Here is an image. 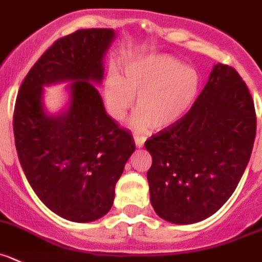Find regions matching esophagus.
<instances>
[{
    "mask_svg": "<svg viewBox=\"0 0 262 262\" xmlns=\"http://www.w3.org/2000/svg\"><path fill=\"white\" fill-rule=\"evenodd\" d=\"M134 142H136V146L141 148V147H143L144 142H146V137H142V136H138V134H136V136H134Z\"/></svg>",
    "mask_w": 262,
    "mask_h": 262,
    "instance_id": "1",
    "label": "esophagus"
}]
</instances>
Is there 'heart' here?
<instances>
[{"instance_id":"1","label":"heart","mask_w":262,"mask_h":262,"mask_svg":"<svg viewBox=\"0 0 262 262\" xmlns=\"http://www.w3.org/2000/svg\"><path fill=\"white\" fill-rule=\"evenodd\" d=\"M201 90V77L193 68L167 55H149L126 63L125 77L111 69L103 82L106 110L121 120L133 106L137 113L129 121L130 128L146 132L151 126L164 129L182 119Z\"/></svg>"}]
</instances>
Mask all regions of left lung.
I'll list each match as a JSON object with an SVG mask.
<instances>
[{"label": "left lung", "mask_w": 262, "mask_h": 262, "mask_svg": "<svg viewBox=\"0 0 262 262\" xmlns=\"http://www.w3.org/2000/svg\"><path fill=\"white\" fill-rule=\"evenodd\" d=\"M255 136L247 85L232 67L216 63L192 108L144 143L152 156L147 180L155 212L182 225L214 215L237 188Z\"/></svg>", "instance_id": "1"}]
</instances>
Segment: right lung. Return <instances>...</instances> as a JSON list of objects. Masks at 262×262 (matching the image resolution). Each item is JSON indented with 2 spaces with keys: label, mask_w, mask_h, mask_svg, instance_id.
<instances>
[{
  "label": "right lung",
  "mask_w": 262,
  "mask_h": 262,
  "mask_svg": "<svg viewBox=\"0 0 262 262\" xmlns=\"http://www.w3.org/2000/svg\"><path fill=\"white\" fill-rule=\"evenodd\" d=\"M114 29H82L56 40L25 77L16 97L17 157L38 199L58 216L90 223L105 216L115 184L136 149L133 137L107 115L95 84ZM67 82L68 102L51 114L44 87Z\"/></svg>",
  "instance_id": "right-lung-1"
}]
</instances>
